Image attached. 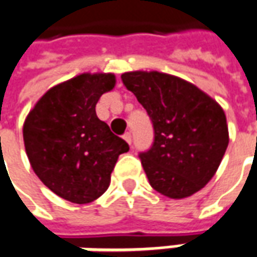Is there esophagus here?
I'll return each instance as SVG.
<instances>
[{"instance_id":"obj_1","label":"esophagus","mask_w":257,"mask_h":257,"mask_svg":"<svg viewBox=\"0 0 257 257\" xmlns=\"http://www.w3.org/2000/svg\"><path fill=\"white\" fill-rule=\"evenodd\" d=\"M123 139L131 145V144H132V135H131V132H126V134L123 135Z\"/></svg>"}]
</instances>
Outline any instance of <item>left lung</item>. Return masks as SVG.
I'll list each match as a JSON object with an SVG mask.
<instances>
[{
  "mask_svg": "<svg viewBox=\"0 0 257 257\" xmlns=\"http://www.w3.org/2000/svg\"><path fill=\"white\" fill-rule=\"evenodd\" d=\"M120 78L154 123V145L139 155L151 186L171 199L192 196L213 178L229 144L222 106L179 76L131 71Z\"/></svg>",
  "mask_w": 257,
  "mask_h": 257,
  "instance_id": "8db88e82",
  "label": "left lung"
}]
</instances>
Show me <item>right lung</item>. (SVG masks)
Listing matches in <instances>:
<instances>
[{"mask_svg": "<svg viewBox=\"0 0 257 257\" xmlns=\"http://www.w3.org/2000/svg\"><path fill=\"white\" fill-rule=\"evenodd\" d=\"M115 84L113 74H79L49 88L25 118L24 145L31 168L62 199L78 205L98 199L119 155L129 151L95 112L102 93Z\"/></svg>", "mask_w": 257, "mask_h": 257, "instance_id": "obj_1", "label": "right lung"}]
</instances>
